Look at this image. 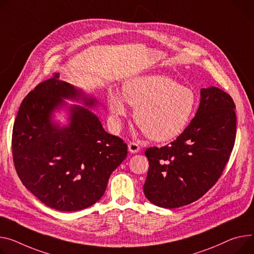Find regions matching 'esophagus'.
Masks as SVG:
<instances>
[{"mask_svg": "<svg viewBox=\"0 0 254 254\" xmlns=\"http://www.w3.org/2000/svg\"><path fill=\"white\" fill-rule=\"evenodd\" d=\"M128 149H129L130 152L136 153V152L139 151L140 145H139L137 142H133V141H132V142H129V144H128Z\"/></svg>", "mask_w": 254, "mask_h": 254, "instance_id": "34e87169", "label": "esophagus"}]
</instances>
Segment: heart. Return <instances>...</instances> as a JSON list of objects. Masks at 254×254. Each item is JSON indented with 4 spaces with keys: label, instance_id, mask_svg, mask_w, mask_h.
<instances>
[{
    "label": "heart",
    "instance_id": "heart-1",
    "mask_svg": "<svg viewBox=\"0 0 254 254\" xmlns=\"http://www.w3.org/2000/svg\"><path fill=\"white\" fill-rule=\"evenodd\" d=\"M123 97L135 109L136 124L148 138L160 142L181 135L196 106V96L192 89L179 85L177 81L164 75L133 78L124 84ZM124 100L117 91H111L108 95L109 110L117 127L128 115Z\"/></svg>",
    "mask_w": 254,
    "mask_h": 254
}]
</instances>
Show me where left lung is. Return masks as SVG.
I'll list each match as a JSON object with an SVG mask.
<instances>
[{"instance_id": "8db88e82", "label": "left lung", "mask_w": 254, "mask_h": 254, "mask_svg": "<svg viewBox=\"0 0 254 254\" xmlns=\"http://www.w3.org/2000/svg\"><path fill=\"white\" fill-rule=\"evenodd\" d=\"M235 108L224 90L202 88L198 110L185 131L166 146L145 150L149 168L143 191L151 203L187 205L217 183L235 144Z\"/></svg>"}]
</instances>
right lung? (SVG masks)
<instances>
[{
	"instance_id": "1",
	"label": "right lung",
	"mask_w": 254,
	"mask_h": 254,
	"mask_svg": "<svg viewBox=\"0 0 254 254\" xmlns=\"http://www.w3.org/2000/svg\"><path fill=\"white\" fill-rule=\"evenodd\" d=\"M63 99L96 101L55 73L31 90L13 126V162L23 185L46 205L62 211L86 208L104 195L113 171L126 159L127 144L105 131L88 109L71 106L70 124L52 121Z\"/></svg>"
}]
</instances>
